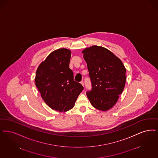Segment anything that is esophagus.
Wrapping results in <instances>:
<instances>
[{"instance_id": "34e87169", "label": "esophagus", "mask_w": 158, "mask_h": 158, "mask_svg": "<svg viewBox=\"0 0 158 158\" xmlns=\"http://www.w3.org/2000/svg\"><path fill=\"white\" fill-rule=\"evenodd\" d=\"M81 85H82V86H83V85H84V83H83V81H81Z\"/></svg>"}]
</instances>
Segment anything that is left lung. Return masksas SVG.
Here are the masks:
<instances>
[{"instance_id":"1","label":"left lung","mask_w":158,"mask_h":158,"mask_svg":"<svg viewBox=\"0 0 158 158\" xmlns=\"http://www.w3.org/2000/svg\"><path fill=\"white\" fill-rule=\"evenodd\" d=\"M82 52L92 88L86 95L94 107L107 111L116 103L125 88L126 68L119 58L103 47L94 45Z\"/></svg>"}]
</instances>
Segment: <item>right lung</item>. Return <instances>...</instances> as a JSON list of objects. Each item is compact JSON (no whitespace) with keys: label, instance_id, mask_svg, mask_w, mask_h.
<instances>
[{"label":"right lung","instance_id":"obj_1","mask_svg":"<svg viewBox=\"0 0 158 158\" xmlns=\"http://www.w3.org/2000/svg\"><path fill=\"white\" fill-rule=\"evenodd\" d=\"M71 51L61 48L52 52L39 64L35 85L44 102L51 109L64 112L75 106L83 87L73 80L69 68Z\"/></svg>","mask_w":158,"mask_h":158}]
</instances>
